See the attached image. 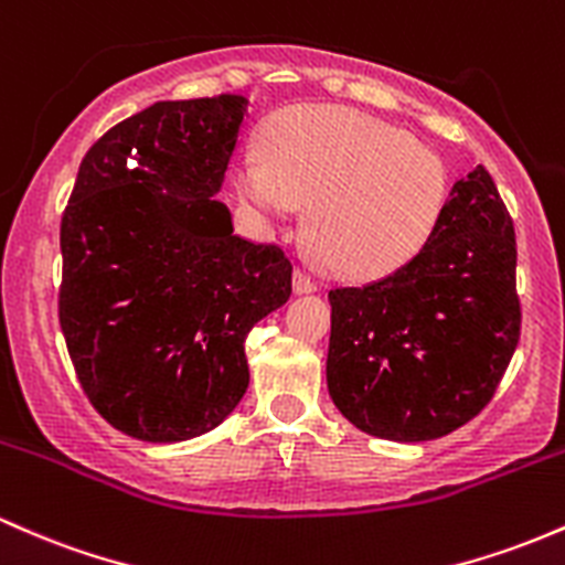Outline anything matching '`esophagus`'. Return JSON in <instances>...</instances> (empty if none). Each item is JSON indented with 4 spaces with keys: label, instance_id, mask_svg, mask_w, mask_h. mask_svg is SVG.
Here are the masks:
<instances>
[{
    "label": "esophagus",
    "instance_id": "1",
    "mask_svg": "<svg viewBox=\"0 0 565 565\" xmlns=\"http://www.w3.org/2000/svg\"><path fill=\"white\" fill-rule=\"evenodd\" d=\"M294 288H296V294H312V290H318V280H315V277L309 275V271L296 269Z\"/></svg>",
    "mask_w": 565,
    "mask_h": 565
}]
</instances>
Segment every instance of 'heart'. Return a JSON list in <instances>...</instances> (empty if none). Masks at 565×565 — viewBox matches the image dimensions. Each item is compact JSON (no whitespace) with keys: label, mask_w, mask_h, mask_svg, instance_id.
<instances>
[{"label":"heart","mask_w":565,"mask_h":565,"mask_svg":"<svg viewBox=\"0 0 565 565\" xmlns=\"http://www.w3.org/2000/svg\"><path fill=\"white\" fill-rule=\"evenodd\" d=\"M260 153L264 163L234 167L236 196L266 217H280L288 202L307 207L309 250L350 280L385 277L415 258L450 191L434 150L348 107H290L266 126Z\"/></svg>","instance_id":"1"}]
</instances>
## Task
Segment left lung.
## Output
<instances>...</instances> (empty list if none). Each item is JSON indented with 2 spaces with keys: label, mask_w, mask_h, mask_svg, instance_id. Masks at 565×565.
<instances>
[{
  "label": "left lung",
  "mask_w": 565,
  "mask_h": 565,
  "mask_svg": "<svg viewBox=\"0 0 565 565\" xmlns=\"http://www.w3.org/2000/svg\"><path fill=\"white\" fill-rule=\"evenodd\" d=\"M514 269L512 215L477 167L450 188L415 258L329 294L326 380L339 412L391 441L436 439L477 417L520 342Z\"/></svg>",
  "instance_id": "obj_1"
}]
</instances>
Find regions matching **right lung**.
<instances>
[{
  "instance_id": "1",
  "label": "right lung",
  "mask_w": 565,
  "mask_h": 565,
  "mask_svg": "<svg viewBox=\"0 0 565 565\" xmlns=\"http://www.w3.org/2000/svg\"><path fill=\"white\" fill-rule=\"evenodd\" d=\"M242 96L156 102L90 145L62 215V323L83 393L113 428L185 441L245 396V337L290 296L280 245L215 202Z\"/></svg>"
}]
</instances>
